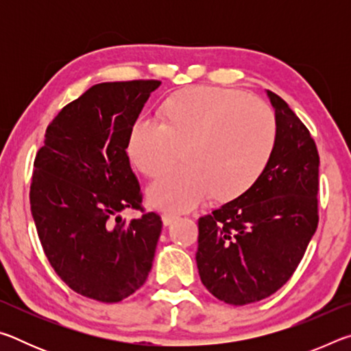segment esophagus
I'll use <instances>...</instances> for the list:
<instances>
[{
	"label": "esophagus",
	"instance_id": "1",
	"mask_svg": "<svg viewBox=\"0 0 351 351\" xmlns=\"http://www.w3.org/2000/svg\"><path fill=\"white\" fill-rule=\"evenodd\" d=\"M178 218H180V217H178L176 213H164V215H162V223H164V226H170L171 223L176 221Z\"/></svg>",
	"mask_w": 351,
	"mask_h": 351
}]
</instances>
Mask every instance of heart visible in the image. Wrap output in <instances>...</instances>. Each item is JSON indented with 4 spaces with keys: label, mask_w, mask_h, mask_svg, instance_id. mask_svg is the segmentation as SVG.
Returning <instances> with one entry per match:
<instances>
[{
    "label": "heart",
    "mask_w": 351,
    "mask_h": 351,
    "mask_svg": "<svg viewBox=\"0 0 351 351\" xmlns=\"http://www.w3.org/2000/svg\"><path fill=\"white\" fill-rule=\"evenodd\" d=\"M165 117H139L128 141L132 161L147 176L162 171L184 147L186 165L165 170L148 187L158 209L187 212L213 193L221 199L239 197L274 153V112L243 91L189 88L167 100Z\"/></svg>",
    "instance_id": "1"
}]
</instances>
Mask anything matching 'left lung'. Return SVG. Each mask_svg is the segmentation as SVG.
Returning <instances> with one entry per match:
<instances>
[{
    "label": "left lung",
    "mask_w": 351,
    "mask_h": 351,
    "mask_svg": "<svg viewBox=\"0 0 351 351\" xmlns=\"http://www.w3.org/2000/svg\"><path fill=\"white\" fill-rule=\"evenodd\" d=\"M277 142L245 193L198 221L197 266L204 287L230 305L258 302L294 274L317 229L319 153L288 104L266 91Z\"/></svg>",
    "instance_id": "obj_1"
}]
</instances>
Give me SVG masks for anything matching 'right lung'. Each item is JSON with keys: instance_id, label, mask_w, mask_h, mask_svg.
<instances>
[{"instance_id": "right-lung-1", "label": "right lung", "mask_w": 351, "mask_h": 351, "mask_svg": "<svg viewBox=\"0 0 351 351\" xmlns=\"http://www.w3.org/2000/svg\"><path fill=\"white\" fill-rule=\"evenodd\" d=\"M159 80L91 86L49 123L34 162L31 212L57 276L90 299L114 304L145 283L161 235L154 212L141 209V187L127 147Z\"/></svg>"}]
</instances>
